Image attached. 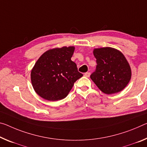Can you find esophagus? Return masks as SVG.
Returning a JSON list of instances; mask_svg holds the SVG:
<instances>
[{"label":"esophagus","instance_id":"1","mask_svg":"<svg viewBox=\"0 0 147 147\" xmlns=\"http://www.w3.org/2000/svg\"><path fill=\"white\" fill-rule=\"evenodd\" d=\"M90 76V73H86L84 74V76H86V77H89Z\"/></svg>","mask_w":147,"mask_h":147}]
</instances>
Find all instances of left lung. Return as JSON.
<instances>
[{
    "mask_svg": "<svg viewBox=\"0 0 147 147\" xmlns=\"http://www.w3.org/2000/svg\"><path fill=\"white\" fill-rule=\"evenodd\" d=\"M94 55L97 66L90 78L99 89L106 94L124 90L131 79V71L123 53L116 49L105 47L94 49Z\"/></svg>",
    "mask_w": 147,
    "mask_h": 147,
    "instance_id": "8db88e82",
    "label": "left lung"
}]
</instances>
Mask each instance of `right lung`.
I'll list each match as a JSON object with an SVG mask.
<instances>
[{
    "label": "right lung",
    "mask_w": 147,
    "mask_h": 147,
    "mask_svg": "<svg viewBox=\"0 0 147 147\" xmlns=\"http://www.w3.org/2000/svg\"><path fill=\"white\" fill-rule=\"evenodd\" d=\"M74 46L56 48L44 52L31 73L32 87L38 95L51 101L65 98L74 83L83 74L71 60Z\"/></svg>",
    "instance_id": "add662e5"
}]
</instances>
